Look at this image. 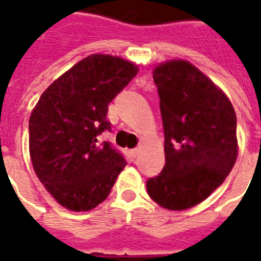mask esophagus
<instances>
[{"instance_id": "1", "label": "esophagus", "mask_w": 261, "mask_h": 261, "mask_svg": "<svg viewBox=\"0 0 261 261\" xmlns=\"http://www.w3.org/2000/svg\"><path fill=\"white\" fill-rule=\"evenodd\" d=\"M138 152H140V149H138V148H134V149H131V156H133V158H136L137 155H138Z\"/></svg>"}]
</instances>
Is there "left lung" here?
I'll list each match as a JSON object with an SVG mask.
<instances>
[{"mask_svg": "<svg viewBox=\"0 0 261 261\" xmlns=\"http://www.w3.org/2000/svg\"><path fill=\"white\" fill-rule=\"evenodd\" d=\"M164 123L165 166L147 192L173 211L204 201L224 183L238 156L235 109L193 64L172 60L153 69Z\"/></svg>", "mask_w": 261, "mask_h": 261, "instance_id": "left-lung-1", "label": "left lung"}]
</instances>
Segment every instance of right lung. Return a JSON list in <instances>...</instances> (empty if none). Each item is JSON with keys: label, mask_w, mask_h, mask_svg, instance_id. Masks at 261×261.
Instances as JSON below:
<instances>
[{"label": "right lung", "mask_w": 261, "mask_h": 261, "mask_svg": "<svg viewBox=\"0 0 261 261\" xmlns=\"http://www.w3.org/2000/svg\"><path fill=\"white\" fill-rule=\"evenodd\" d=\"M138 67L127 60L92 54L43 92L29 119V152L39 180L71 211H89L106 200L127 165L110 142L109 103L128 85Z\"/></svg>", "instance_id": "obj_1"}]
</instances>
